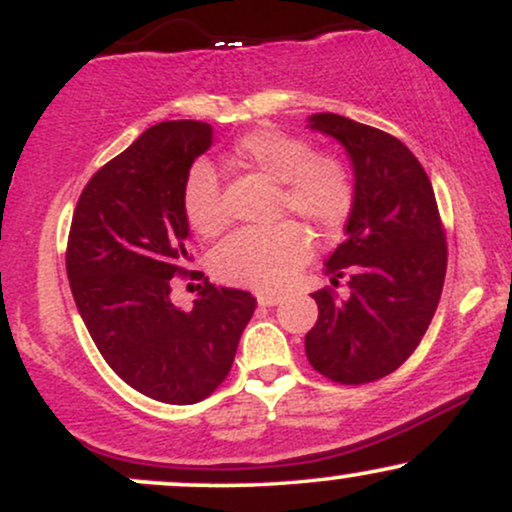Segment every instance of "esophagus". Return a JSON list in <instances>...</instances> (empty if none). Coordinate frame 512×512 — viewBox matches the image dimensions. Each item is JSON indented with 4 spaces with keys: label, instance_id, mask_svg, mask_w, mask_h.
Instances as JSON below:
<instances>
[{
    "label": "esophagus",
    "instance_id": "1",
    "mask_svg": "<svg viewBox=\"0 0 512 512\" xmlns=\"http://www.w3.org/2000/svg\"><path fill=\"white\" fill-rule=\"evenodd\" d=\"M257 303L264 305V308H272V305L281 303V296L279 293H257Z\"/></svg>",
    "mask_w": 512,
    "mask_h": 512
}]
</instances>
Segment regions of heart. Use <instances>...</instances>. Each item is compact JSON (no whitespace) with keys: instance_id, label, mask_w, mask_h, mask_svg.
<instances>
[{"instance_id":"heart-1","label":"heart","mask_w":512,"mask_h":512,"mask_svg":"<svg viewBox=\"0 0 512 512\" xmlns=\"http://www.w3.org/2000/svg\"><path fill=\"white\" fill-rule=\"evenodd\" d=\"M236 161L279 185L276 214H296L317 228H334L354 204V178L339 156L320 154L308 139L262 127L236 144ZM182 211L197 233H214L226 219L221 182L207 161H197L182 185ZM313 240L293 221L272 228H240L211 250L221 281L281 289L310 257Z\"/></svg>"}]
</instances>
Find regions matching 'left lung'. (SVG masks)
Returning a JSON list of instances; mask_svg holds the SVG:
<instances>
[{
	"label": "left lung",
	"instance_id": "1",
	"mask_svg": "<svg viewBox=\"0 0 512 512\" xmlns=\"http://www.w3.org/2000/svg\"><path fill=\"white\" fill-rule=\"evenodd\" d=\"M308 122L349 154L354 204L325 262L332 286L349 276V296L330 286L313 293L320 313L305 356L332 383H373L402 366L431 325L448 267L445 228L424 166L397 137L334 113Z\"/></svg>",
	"mask_w": 512,
	"mask_h": 512
}]
</instances>
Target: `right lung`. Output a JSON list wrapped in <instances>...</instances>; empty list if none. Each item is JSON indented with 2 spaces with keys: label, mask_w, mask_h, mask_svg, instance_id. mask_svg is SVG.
Masks as SVG:
<instances>
[{
  "label": "right lung",
  "mask_w": 512,
  "mask_h": 512,
  "mask_svg": "<svg viewBox=\"0 0 512 512\" xmlns=\"http://www.w3.org/2000/svg\"><path fill=\"white\" fill-rule=\"evenodd\" d=\"M211 142L207 122L149 127L86 182L69 228L67 276L88 334L129 387L166 404L202 402L226 380L257 305L209 279L192 310L170 301L190 260L182 185Z\"/></svg>",
  "instance_id": "1"
}]
</instances>
